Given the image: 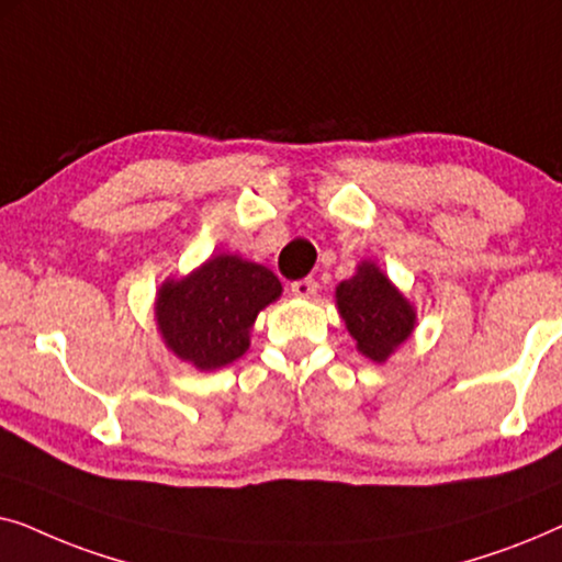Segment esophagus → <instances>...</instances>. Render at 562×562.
Masks as SVG:
<instances>
[{"label":"esophagus","instance_id":"esophagus-1","mask_svg":"<svg viewBox=\"0 0 562 562\" xmlns=\"http://www.w3.org/2000/svg\"><path fill=\"white\" fill-rule=\"evenodd\" d=\"M291 294L299 296V299H312L317 294V281L314 279H299L291 283Z\"/></svg>","mask_w":562,"mask_h":562}]
</instances>
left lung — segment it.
<instances>
[{"mask_svg": "<svg viewBox=\"0 0 562 562\" xmlns=\"http://www.w3.org/2000/svg\"><path fill=\"white\" fill-rule=\"evenodd\" d=\"M337 312L366 358L383 363L412 335L417 312L389 276L363 260L352 279L335 291Z\"/></svg>", "mask_w": 562, "mask_h": 562, "instance_id": "1", "label": "left lung"}]
</instances>
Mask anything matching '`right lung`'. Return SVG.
I'll use <instances>...</instances> for the list:
<instances>
[{
    "mask_svg": "<svg viewBox=\"0 0 562 562\" xmlns=\"http://www.w3.org/2000/svg\"><path fill=\"white\" fill-rule=\"evenodd\" d=\"M281 296L266 266L220 252L158 289L156 322L166 348L199 371H217L248 350L258 312Z\"/></svg>",
    "mask_w": 562,
    "mask_h": 562,
    "instance_id": "right-lung-1",
    "label": "right lung"
}]
</instances>
